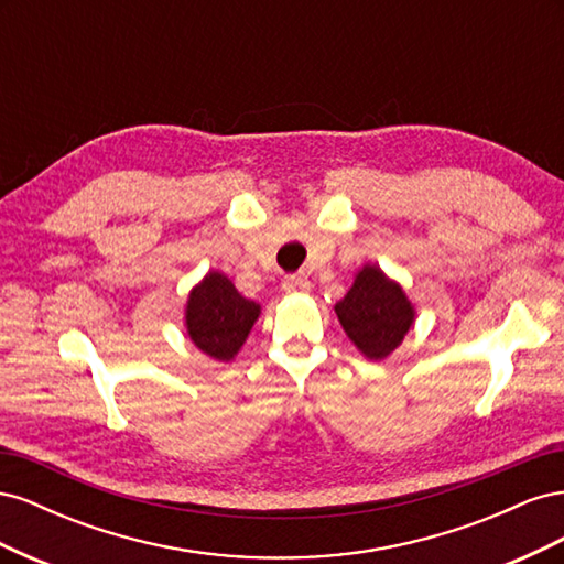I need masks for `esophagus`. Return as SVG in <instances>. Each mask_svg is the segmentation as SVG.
I'll use <instances>...</instances> for the list:
<instances>
[{"label":"esophagus","instance_id":"obj_1","mask_svg":"<svg viewBox=\"0 0 564 564\" xmlns=\"http://www.w3.org/2000/svg\"><path fill=\"white\" fill-rule=\"evenodd\" d=\"M282 289L286 294H303V292H308V289H311V282L305 275H286L282 280Z\"/></svg>","mask_w":564,"mask_h":564}]
</instances>
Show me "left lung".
<instances>
[{
    "label": "left lung",
    "mask_w": 564,
    "mask_h": 564,
    "mask_svg": "<svg viewBox=\"0 0 564 564\" xmlns=\"http://www.w3.org/2000/svg\"><path fill=\"white\" fill-rule=\"evenodd\" d=\"M334 311L352 344L369 360H381L395 350L414 319L412 303L400 284L390 282L377 265H365L357 272L350 292Z\"/></svg>",
    "instance_id": "8db88e82"
}]
</instances>
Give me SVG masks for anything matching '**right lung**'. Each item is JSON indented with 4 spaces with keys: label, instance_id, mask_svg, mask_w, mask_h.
Segmentation results:
<instances>
[{
    "label": "right lung",
    "instance_id": "obj_1",
    "mask_svg": "<svg viewBox=\"0 0 564 564\" xmlns=\"http://www.w3.org/2000/svg\"><path fill=\"white\" fill-rule=\"evenodd\" d=\"M259 313V303L245 299L226 275L209 272L187 299L185 324L199 350L228 362L242 348Z\"/></svg>",
    "mask_w": 564,
    "mask_h": 564
}]
</instances>
